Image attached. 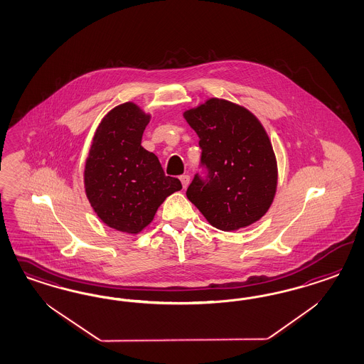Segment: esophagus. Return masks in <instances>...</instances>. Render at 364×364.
Returning a JSON list of instances; mask_svg holds the SVG:
<instances>
[{
  "label": "esophagus",
  "mask_w": 364,
  "mask_h": 364,
  "mask_svg": "<svg viewBox=\"0 0 364 364\" xmlns=\"http://www.w3.org/2000/svg\"><path fill=\"white\" fill-rule=\"evenodd\" d=\"M180 181L183 184V188H187L189 181H191V177L188 176V175H183V176H180Z\"/></svg>",
  "instance_id": "obj_1"
}]
</instances>
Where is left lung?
<instances>
[{
	"label": "left lung",
	"instance_id": "1",
	"mask_svg": "<svg viewBox=\"0 0 364 364\" xmlns=\"http://www.w3.org/2000/svg\"><path fill=\"white\" fill-rule=\"evenodd\" d=\"M198 133L201 166L207 178L195 175L187 198L212 227L236 231L260 220L277 187L272 144L262 122L242 105L208 99L184 112Z\"/></svg>",
	"mask_w": 364,
	"mask_h": 364
}]
</instances>
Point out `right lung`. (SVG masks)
<instances>
[{
  "label": "right lung",
  "mask_w": 364,
  "mask_h": 364,
  "mask_svg": "<svg viewBox=\"0 0 364 364\" xmlns=\"http://www.w3.org/2000/svg\"><path fill=\"white\" fill-rule=\"evenodd\" d=\"M149 120L151 114L134 102L109 110L93 136L84 171L87 198L101 221L133 235L183 188L178 178L166 176L157 156L141 146Z\"/></svg>",
  "instance_id": "obj_1"
}]
</instances>
